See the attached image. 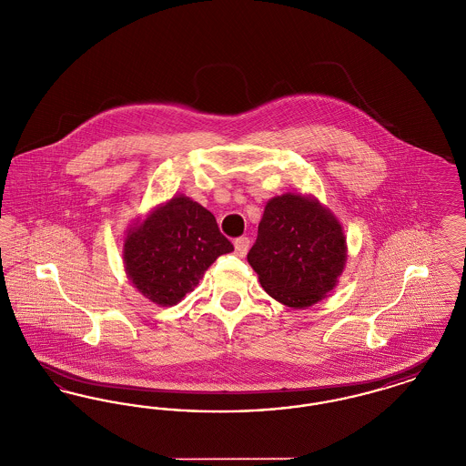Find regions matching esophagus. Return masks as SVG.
<instances>
[{"instance_id": "esophagus-1", "label": "esophagus", "mask_w": 466, "mask_h": 466, "mask_svg": "<svg viewBox=\"0 0 466 466\" xmlns=\"http://www.w3.org/2000/svg\"><path fill=\"white\" fill-rule=\"evenodd\" d=\"M234 248H236V255L238 257H244L248 253V249H249V239L248 238H238L234 241Z\"/></svg>"}]
</instances>
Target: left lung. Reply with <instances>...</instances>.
Wrapping results in <instances>:
<instances>
[{"mask_svg": "<svg viewBox=\"0 0 466 466\" xmlns=\"http://www.w3.org/2000/svg\"><path fill=\"white\" fill-rule=\"evenodd\" d=\"M348 258L342 225L319 200L283 194L266 204L248 262L278 302L304 309L339 283Z\"/></svg>", "mask_w": 466, "mask_h": 466, "instance_id": "8db88e82", "label": "left lung"}]
</instances>
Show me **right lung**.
Returning <instances> with one entry per match:
<instances>
[{"label":"right lung","instance_id":"obj_1","mask_svg":"<svg viewBox=\"0 0 466 466\" xmlns=\"http://www.w3.org/2000/svg\"><path fill=\"white\" fill-rule=\"evenodd\" d=\"M234 251L199 202L175 196L127 230L124 267L134 289L158 306H175L199 285L220 255Z\"/></svg>","mask_w":466,"mask_h":466}]
</instances>
